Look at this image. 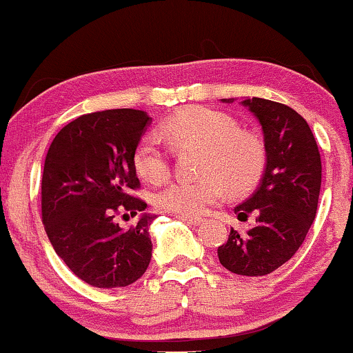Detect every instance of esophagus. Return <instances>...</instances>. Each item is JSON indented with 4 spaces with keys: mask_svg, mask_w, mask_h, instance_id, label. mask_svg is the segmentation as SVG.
Segmentation results:
<instances>
[{
    "mask_svg": "<svg viewBox=\"0 0 353 353\" xmlns=\"http://www.w3.org/2000/svg\"><path fill=\"white\" fill-rule=\"evenodd\" d=\"M180 221H185L188 223H191V225H199L201 222H203V219L201 217H190V216H176Z\"/></svg>",
    "mask_w": 353,
    "mask_h": 353,
    "instance_id": "1",
    "label": "esophagus"
}]
</instances>
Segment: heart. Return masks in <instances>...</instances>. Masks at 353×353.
Masks as SVG:
<instances>
[{
    "label": "heart",
    "instance_id": "1",
    "mask_svg": "<svg viewBox=\"0 0 353 353\" xmlns=\"http://www.w3.org/2000/svg\"><path fill=\"white\" fill-rule=\"evenodd\" d=\"M163 136L176 149L203 148L198 180H176L155 196V205L167 212L196 217L228 193L253 190L266 165V148L258 136L240 131L238 123L221 110L190 107L172 115L162 126ZM172 148L159 132L139 139L134 167L150 183H162L170 175Z\"/></svg>",
    "mask_w": 353,
    "mask_h": 353
}]
</instances>
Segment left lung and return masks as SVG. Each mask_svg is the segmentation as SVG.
Here are the masks:
<instances>
[{
  "label": "left lung",
  "mask_w": 353,
  "mask_h": 353,
  "mask_svg": "<svg viewBox=\"0 0 353 353\" xmlns=\"http://www.w3.org/2000/svg\"><path fill=\"white\" fill-rule=\"evenodd\" d=\"M230 103L232 99H222ZM264 134L266 168L259 186L238 204V221L254 223L246 233L230 230L219 261L238 276H266L296 253L316 217L321 155L308 123L294 108L266 99H245Z\"/></svg>",
  "instance_id": "1"
}]
</instances>
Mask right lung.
<instances>
[{
	"instance_id": "right-lung-1",
	"label": "right lung",
	"mask_w": 353,
	"mask_h": 353,
	"mask_svg": "<svg viewBox=\"0 0 353 353\" xmlns=\"http://www.w3.org/2000/svg\"><path fill=\"white\" fill-rule=\"evenodd\" d=\"M143 110L82 115L54 136L45 157L42 221L57 254L81 281L99 288L136 282L152 258L155 216L130 193L139 188L134 150L150 123ZM140 221L121 229L117 213Z\"/></svg>"
}]
</instances>
